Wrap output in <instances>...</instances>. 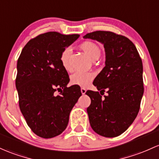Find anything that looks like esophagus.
<instances>
[{
	"instance_id": "esophagus-1",
	"label": "esophagus",
	"mask_w": 159,
	"mask_h": 159,
	"mask_svg": "<svg viewBox=\"0 0 159 159\" xmlns=\"http://www.w3.org/2000/svg\"><path fill=\"white\" fill-rule=\"evenodd\" d=\"M86 89L85 88H81V93L82 94H85V93H86Z\"/></svg>"
}]
</instances>
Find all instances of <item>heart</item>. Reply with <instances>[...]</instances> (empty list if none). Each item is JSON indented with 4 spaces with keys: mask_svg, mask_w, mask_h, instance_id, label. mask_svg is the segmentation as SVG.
Listing matches in <instances>:
<instances>
[{
    "mask_svg": "<svg viewBox=\"0 0 159 159\" xmlns=\"http://www.w3.org/2000/svg\"><path fill=\"white\" fill-rule=\"evenodd\" d=\"M79 48L84 52L92 60H96L100 57L101 49L97 43L91 41H85L79 45ZM71 49L66 48L62 51L60 55V62L63 69L66 71H71L70 57ZM94 78L93 72H84V71H77L71 76L70 81L73 85H78L80 87H88Z\"/></svg>",
    "mask_w": 159,
    "mask_h": 159,
    "instance_id": "heart-1",
    "label": "heart"
}]
</instances>
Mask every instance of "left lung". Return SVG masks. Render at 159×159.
<instances>
[{
  "instance_id": "1",
  "label": "left lung",
  "mask_w": 159,
  "mask_h": 159,
  "mask_svg": "<svg viewBox=\"0 0 159 159\" xmlns=\"http://www.w3.org/2000/svg\"><path fill=\"white\" fill-rule=\"evenodd\" d=\"M84 38L102 43L106 52L105 67L93 82L100 93L86 92L91 99L87 109L90 126L102 137H118L139 112L144 91L142 60L133 42L123 35L96 31ZM105 91L108 94L102 98Z\"/></svg>"
}]
</instances>
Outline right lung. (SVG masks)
Wrapping results in <instances>:
<instances>
[{
  "instance_id": "right-lung-1",
  "label": "right lung",
  "mask_w": 159,
  "mask_h": 159,
  "mask_svg": "<svg viewBox=\"0 0 159 159\" xmlns=\"http://www.w3.org/2000/svg\"><path fill=\"white\" fill-rule=\"evenodd\" d=\"M78 38L79 34L56 31L39 34L26 43L17 61L16 88L21 112L31 130L42 138L65 130L81 96L80 87H67L69 75L60 62L62 50ZM57 90L59 95L55 94Z\"/></svg>"
}]
</instances>
